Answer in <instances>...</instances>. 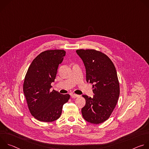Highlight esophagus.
<instances>
[{"instance_id":"obj_1","label":"esophagus","mask_w":149,"mask_h":149,"mask_svg":"<svg viewBox=\"0 0 149 149\" xmlns=\"http://www.w3.org/2000/svg\"><path fill=\"white\" fill-rule=\"evenodd\" d=\"M71 97H72V98H75L78 97L79 95H77V94H72L71 95Z\"/></svg>"}]
</instances>
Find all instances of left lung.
<instances>
[{
	"mask_svg": "<svg viewBox=\"0 0 149 149\" xmlns=\"http://www.w3.org/2000/svg\"><path fill=\"white\" fill-rule=\"evenodd\" d=\"M86 70L87 82L93 84V98L86 95L81 110L87 121L98 124L107 120L117 103L120 85L114 63L108 56L95 49H78Z\"/></svg>",
	"mask_w": 149,
	"mask_h": 149,
	"instance_id": "1",
	"label": "left lung"
}]
</instances>
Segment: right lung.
Returning a JSON list of instances; mask_svg holds the SVG:
<instances>
[{"label":"right lung","mask_w":149,"mask_h":149,"mask_svg":"<svg viewBox=\"0 0 149 149\" xmlns=\"http://www.w3.org/2000/svg\"><path fill=\"white\" fill-rule=\"evenodd\" d=\"M65 53L62 49L41 52L33 60L25 75L23 90L28 109L40 121L52 122L58 119L63 105L70 98L69 94L50 90Z\"/></svg>","instance_id":"obj_1"}]
</instances>
